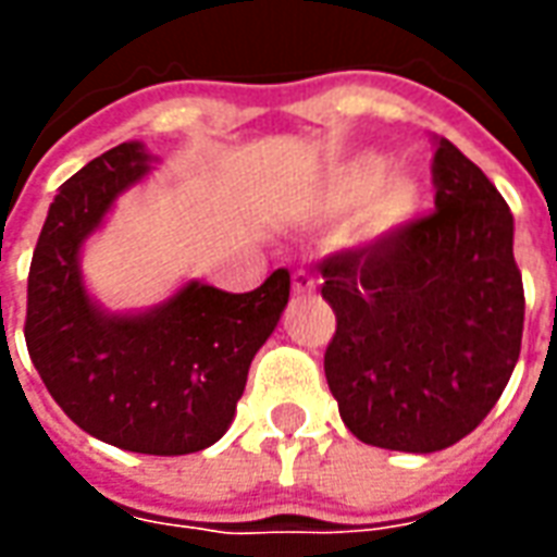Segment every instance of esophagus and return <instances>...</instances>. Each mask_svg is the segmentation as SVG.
Wrapping results in <instances>:
<instances>
[{
  "instance_id": "obj_1",
  "label": "esophagus",
  "mask_w": 557,
  "mask_h": 557,
  "mask_svg": "<svg viewBox=\"0 0 557 557\" xmlns=\"http://www.w3.org/2000/svg\"><path fill=\"white\" fill-rule=\"evenodd\" d=\"M313 289H315V277L310 274V271H304V268L292 271V292H295V295H310Z\"/></svg>"
}]
</instances>
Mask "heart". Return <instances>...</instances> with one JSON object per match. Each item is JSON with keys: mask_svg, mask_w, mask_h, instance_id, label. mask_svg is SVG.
Returning <instances> with one entry per match:
<instances>
[{"mask_svg": "<svg viewBox=\"0 0 557 557\" xmlns=\"http://www.w3.org/2000/svg\"><path fill=\"white\" fill-rule=\"evenodd\" d=\"M382 166H385L382 158L361 154L339 163L325 182L322 202L327 211L339 214L361 206L355 214V232L361 238H382L403 226L418 208V182L406 172H394L382 178Z\"/></svg>", "mask_w": 557, "mask_h": 557, "instance_id": "heart-1", "label": "heart"}]
</instances>
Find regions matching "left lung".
<instances>
[{
	"label": "left lung",
	"instance_id": "left-lung-1",
	"mask_svg": "<svg viewBox=\"0 0 557 557\" xmlns=\"http://www.w3.org/2000/svg\"><path fill=\"white\" fill-rule=\"evenodd\" d=\"M435 208L319 265L337 315L325 379L363 444L432 454L478 430L513 375L525 289L513 214L471 160L432 137Z\"/></svg>",
	"mask_w": 557,
	"mask_h": 557
}]
</instances>
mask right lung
<instances>
[{"mask_svg": "<svg viewBox=\"0 0 557 557\" xmlns=\"http://www.w3.org/2000/svg\"><path fill=\"white\" fill-rule=\"evenodd\" d=\"M139 143L103 151L55 194L26 289V349L59 409L95 438L151 456L196 454L232 423L253 355L277 327L292 280L253 292L190 283L146 315H103L79 280V244L148 170Z\"/></svg>", "mask_w": 557, "mask_h": 557, "instance_id": "add662e5", "label": "right lung"}]
</instances>
